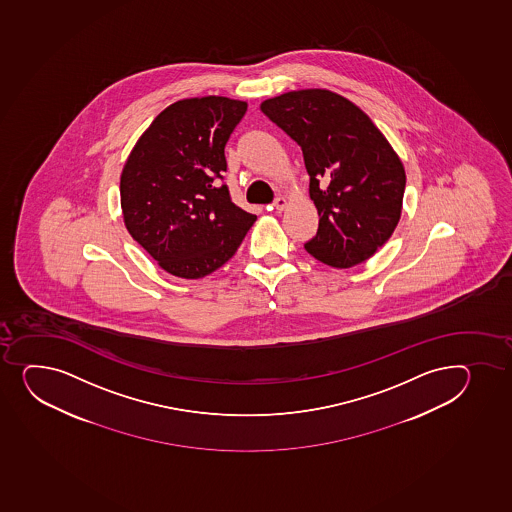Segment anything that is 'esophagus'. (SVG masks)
<instances>
[{
  "label": "esophagus",
  "mask_w": 512,
  "mask_h": 512,
  "mask_svg": "<svg viewBox=\"0 0 512 512\" xmlns=\"http://www.w3.org/2000/svg\"><path fill=\"white\" fill-rule=\"evenodd\" d=\"M286 204H288L286 199H283V197H278V199H275V202L271 204V209H275L276 212H281V210L285 209Z\"/></svg>",
  "instance_id": "34e87169"
}]
</instances>
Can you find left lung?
Segmentation results:
<instances>
[{
    "label": "left lung",
    "mask_w": 512,
    "mask_h": 512,
    "mask_svg": "<svg viewBox=\"0 0 512 512\" xmlns=\"http://www.w3.org/2000/svg\"><path fill=\"white\" fill-rule=\"evenodd\" d=\"M261 111L302 146L318 231L305 249L332 268L371 258L398 226L406 173L371 118L327 89L266 99Z\"/></svg>",
    "instance_id": "8db88e82"
}]
</instances>
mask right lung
Segmentation results:
<instances>
[{
  "label": "right lung",
  "mask_w": 512,
  "mask_h": 512,
  "mask_svg": "<svg viewBox=\"0 0 512 512\" xmlns=\"http://www.w3.org/2000/svg\"><path fill=\"white\" fill-rule=\"evenodd\" d=\"M248 104L229 97L182 99L156 116L121 173L131 237L170 275L197 280L234 256L256 221L224 180L227 140Z\"/></svg>",
  "instance_id": "right-lung-1"
}]
</instances>
